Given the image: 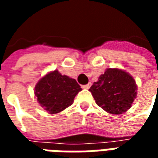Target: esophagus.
Returning <instances> with one entry per match:
<instances>
[{
    "instance_id": "obj_1",
    "label": "esophagus",
    "mask_w": 158,
    "mask_h": 158,
    "mask_svg": "<svg viewBox=\"0 0 158 158\" xmlns=\"http://www.w3.org/2000/svg\"><path fill=\"white\" fill-rule=\"evenodd\" d=\"M89 87H90V84H87V85L82 86V88H84V89H89Z\"/></svg>"
}]
</instances>
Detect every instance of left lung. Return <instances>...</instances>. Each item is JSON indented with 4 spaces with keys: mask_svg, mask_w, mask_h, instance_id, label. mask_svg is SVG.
Here are the masks:
<instances>
[{
    "mask_svg": "<svg viewBox=\"0 0 158 158\" xmlns=\"http://www.w3.org/2000/svg\"><path fill=\"white\" fill-rule=\"evenodd\" d=\"M89 90L100 107L115 115L128 111L137 96L135 80L119 69H106Z\"/></svg>",
    "mask_w": 158,
    "mask_h": 158,
    "instance_id": "obj_1",
    "label": "left lung"
}]
</instances>
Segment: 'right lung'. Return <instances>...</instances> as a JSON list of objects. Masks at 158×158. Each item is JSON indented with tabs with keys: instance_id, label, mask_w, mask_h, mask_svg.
I'll return each instance as SVG.
<instances>
[{
	"instance_id": "right-lung-1",
	"label": "right lung",
	"mask_w": 158,
	"mask_h": 158,
	"mask_svg": "<svg viewBox=\"0 0 158 158\" xmlns=\"http://www.w3.org/2000/svg\"><path fill=\"white\" fill-rule=\"evenodd\" d=\"M81 89L75 79L55 70L38 81L35 87V95L40 106L49 113L56 114L71 106Z\"/></svg>"
}]
</instances>
